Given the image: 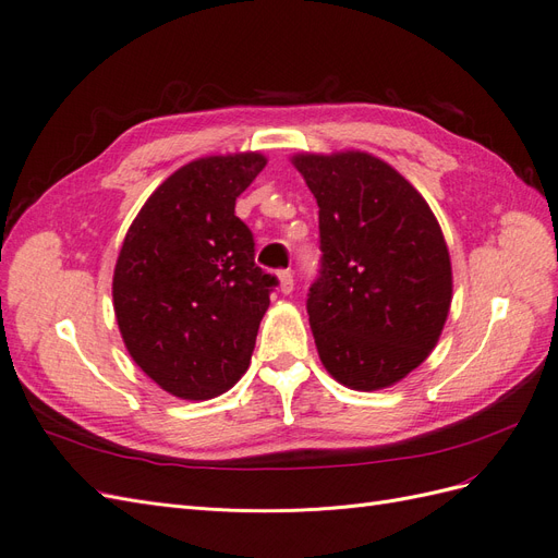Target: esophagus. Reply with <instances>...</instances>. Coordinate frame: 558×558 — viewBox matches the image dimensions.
I'll list each match as a JSON object with an SVG mask.
<instances>
[{
	"instance_id": "obj_1",
	"label": "esophagus",
	"mask_w": 558,
	"mask_h": 558,
	"mask_svg": "<svg viewBox=\"0 0 558 558\" xmlns=\"http://www.w3.org/2000/svg\"><path fill=\"white\" fill-rule=\"evenodd\" d=\"M279 291L289 295L293 291V272L291 269H281L279 272Z\"/></svg>"
}]
</instances>
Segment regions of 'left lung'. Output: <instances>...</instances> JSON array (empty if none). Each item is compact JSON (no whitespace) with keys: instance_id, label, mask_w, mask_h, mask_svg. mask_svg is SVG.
Masks as SVG:
<instances>
[{"instance_id":"1","label":"left lung","mask_w":558,"mask_h":558,"mask_svg":"<svg viewBox=\"0 0 558 558\" xmlns=\"http://www.w3.org/2000/svg\"><path fill=\"white\" fill-rule=\"evenodd\" d=\"M318 205L307 314L320 363L349 388L391 386L428 359L451 305L449 251L426 199L384 160L295 156Z\"/></svg>"}]
</instances>
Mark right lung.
Here are the masks:
<instances>
[{"instance_id":"right-lung-1","label":"right lung","mask_w":558,"mask_h":558,"mask_svg":"<svg viewBox=\"0 0 558 558\" xmlns=\"http://www.w3.org/2000/svg\"><path fill=\"white\" fill-rule=\"evenodd\" d=\"M260 154L189 162L134 218L113 272L123 342L167 393L209 400L246 373L279 279L256 265L234 202L265 167Z\"/></svg>"}]
</instances>
